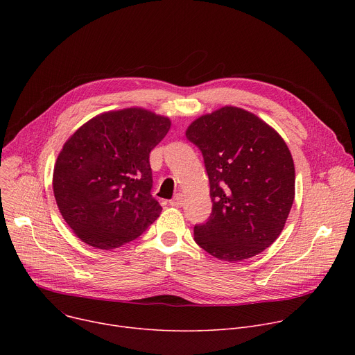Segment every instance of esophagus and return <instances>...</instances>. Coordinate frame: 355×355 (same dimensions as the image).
Listing matches in <instances>:
<instances>
[{
  "instance_id": "34e87169",
  "label": "esophagus",
  "mask_w": 355,
  "mask_h": 355,
  "mask_svg": "<svg viewBox=\"0 0 355 355\" xmlns=\"http://www.w3.org/2000/svg\"><path fill=\"white\" fill-rule=\"evenodd\" d=\"M182 202H184L182 193H177V195L170 200V205H171V207H175V208H180V207H182Z\"/></svg>"
}]
</instances>
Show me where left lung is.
Wrapping results in <instances>:
<instances>
[{"instance_id": "1", "label": "left lung", "mask_w": 355, "mask_h": 355, "mask_svg": "<svg viewBox=\"0 0 355 355\" xmlns=\"http://www.w3.org/2000/svg\"><path fill=\"white\" fill-rule=\"evenodd\" d=\"M187 139L204 157L212 214L193 239L225 261L254 257L282 232L295 198V166L282 137L244 110L225 107L193 121Z\"/></svg>"}]
</instances>
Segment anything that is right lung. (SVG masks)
I'll return each mask as SVG.
<instances>
[{"mask_svg": "<svg viewBox=\"0 0 355 355\" xmlns=\"http://www.w3.org/2000/svg\"><path fill=\"white\" fill-rule=\"evenodd\" d=\"M170 126L168 118L128 108L92 118L64 143L53 192L63 219L84 243L121 247L160 216L148 157Z\"/></svg>", "mask_w": 355, "mask_h": 355, "instance_id": "add662e5", "label": "right lung"}]
</instances>
